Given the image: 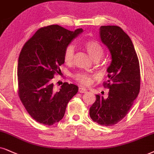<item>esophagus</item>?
Listing matches in <instances>:
<instances>
[{"label": "esophagus", "mask_w": 154, "mask_h": 154, "mask_svg": "<svg viewBox=\"0 0 154 154\" xmlns=\"http://www.w3.org/2000/svg\"><path fill=\"white\" fill-rule=\"evenodd\" d=\"M79 91L80 93H85V92H87V90L85 88H84V87H79Z\"/></svg>", "instance_id": "esophagus-1"}]
</instances>
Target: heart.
Wrapping results in <instances>:
<instances>
[{"mask_svg":"<svg viewBox=\"0 0 154 154\" xmlns=\"http://www.w3.org/2000/svg\"><path fill=\"white\" fill-rule=\"evenodd\" d=\"M85 49L93 60H100L104 54V49L102 45L96 40H87L84 43ZM75 56V47L72 45H68L64 52V60L65 63L71 64L72 63ZM75 78L79 82L83 85H89L91 83L92 77L85 73H78L75 75Z\"/></svg>","mask_w":154,"mask_h":154,"instance_id":"b5f03b06","label":"heart"}]
</instances>
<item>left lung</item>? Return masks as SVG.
Instances as JSON below:
<instances>
[{
  "label": "left lung",
  "mask_w": 154,
  "mask_h": 154,
  "mask_svg": "<svg viewBox=\"0 0 154 154\" xmlns=\"http://www.w3.org/2000/svg\"><path fill=\"white\" fill-rule=\"evenodd\" d=\"M101 41L111 54L106 69L109 79L105 83L109 92L107 98L96 95L89 109V116L102 126L116 124L126 116L139 93V62L131 38L120 27L101 26Z\"/></svg>",
  "instance_id": "left-lung-1"
}]
</instances>
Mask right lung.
I'll return each mask as SVG.
<instances>
[{"mask_svg":"<svg viewBox=\"0 0 154 154\" xmlns=\"http://www.w3.org/2000/svg\"><path fill=\"white\" fill-rule=\"evenodd\" d=\"M83 32L68 30L58 25L40 28L21 50L17 65L18 94L27 112L36 122L51 126L65 115L66 107L78 91V87L64 82L53 90L52 79L65 63L64 52Z\"/></svg>","mask_w":154,"mask_h":154,"instance_id":"add662e5","label":"right lung"}]
</instances>
